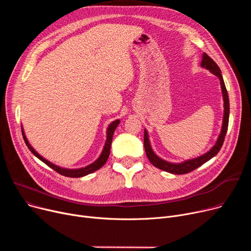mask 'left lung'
<instances>
[{"instance_id":"obj_1","label":"left lung","mask_w":251,"mask_h":251,"mask_svg":"<svg viewBox=\"0 0 251 251\" xmlns=\"http://www.w3.org/2000/svg\"><path fill=\"white\" fill-rule=\"evenodd\" d=\"M201 66L202 68L207 69L210 73H213L220 79V83H221V88H222V95H223V100H224V116H223V124H222V129H221V133L215 143V146L210 149L208 151L205 153L194 157V159H189L181 163H171L168 161H165L162 157L159 155H156V153L152 151V148L151 146V141H150V136L149 132L147 129H144V149H146V153L148 159L150 162L156 168H159L163 171H166V172H169L171 174H175V175H181V174H186L191 172V171L195 170L196 168L201 167L207 161H209L212 157L217 155V153L220 151L224 139H225L227 130H228V124H229V114H230V104H229V98H228V92L225 86V82H224V79L221 73V69L219 68V66L217 63L207 56L205 52H203L202 55V60L201 63Z\"/></svg>"}]
</instances>
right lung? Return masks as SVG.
<instances>
[{"label": "right lung", "instance_id": "right-lung-1", "mask_svg": "<svg viewBox=\"0 0 251 251\" xmlns=\"http://www.w3.org/2000/svg\"><path fill=\"white\" fill-rule=\"evenodd\" d=\"M119 123H120V120L119 119H117V120L113 121L109 126H108V129H107V139H105V143L103 146V149L101 151V153L100 155L98 157V159L94 162L91 163L90 165L84 167V168H79V169H67V168H62V167H59L55 164L50 163V161L46 160L44 156H42L41 154H39L32 147L31 144L28 142V139L26 138V135L24 133V130H23V127L21 126V130H22V135H23V139L26 143V146H27V148L29 149V151L37 157V159L41 160L42 162H44L46 165H48L50 168H51L52 170H55L56 172H58L59 174L63 175V176H66V177H71V178H79V177H83V176H86L88 174H91L96 172L97 170L100 169L104 164L105 162L108 161L109 159V155H110V151H111V144H112V139H113V135H114V132L115 130L117 128V126L119 125Z\"/></svg>", "mask_w": 251, "mask_h": 251}]
</instances>
